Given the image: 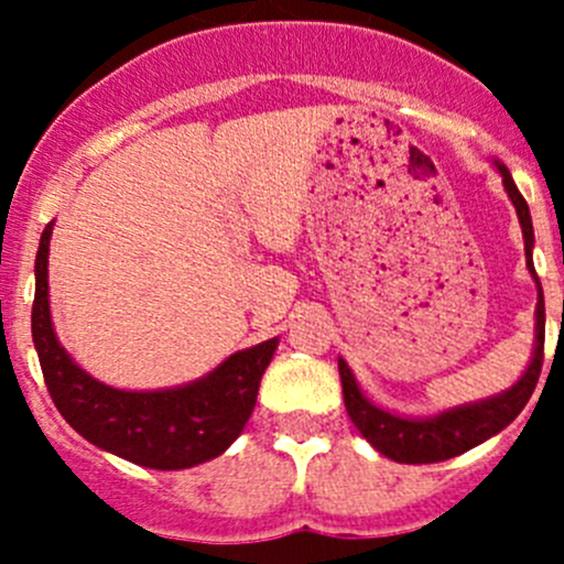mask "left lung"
Masks as SVG:
<instances>
[{
  "label": "left lung",
  "mask_w": 564,
  "mask_h": 564,
  "mask_svg": "<svg viewBox=\"0 0 564 564\" xmlns=\"http://www.w3.org/2000/svg\"><path fill=\"white\" fill-rule=\"evenodd\" d=\"M502 172L505 191H508L510 202L516 204V213H519L521 229H524V248H527V267L532 272V278L538 281V272L532 264V218H529V207L524 196L516 187L513 176L505 166H497ZM538 344H534V357L524 371V377L513 384L510 390H505L502 395L488 398V401L469 403V406L451 409V412H442L436 417L425 420H406L395 417V414L384 412V409L373 406L360 388L355 382V373L349 371L344 360H338L340 371V384H344V403L346 412H349L351 423L357 425L362 436L377 447L382 456H388L398 464H436V460L456 458L460 453L471 451L480 442L491 440L494 434H499L502 429H508L516 417L521 414V409L527 406V401L532 398L534 384L540 379V368H543V340H545V305H543V289L538 281Z\"/></svg>",
  "instance_id": "8db88e82"
}]
</instances>
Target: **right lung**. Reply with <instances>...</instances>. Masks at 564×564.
Wrapping results in <instances>:
<instances>
[{
    "instance_id": "1",
    "label": "right lung",
    "mask_w": 564,
    "mask_h": 564,
    "mask_svg": "<svg viewBox=\"0 0 564 564\" xmlns=\"http://www.w3.org/2000/svg\"><path fill=\"white\" fill-rule=\"evenodd\" d=\"M51 226L40 237L35 259L32 338L45 388L62 417L100 451L150 469H187L220 456L246 429L278 338L237 351L209 377L185 388L155 392L108 388L70 360L51 327Z\"/></svg>"
}]
</instances>
